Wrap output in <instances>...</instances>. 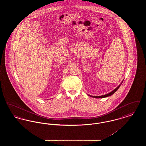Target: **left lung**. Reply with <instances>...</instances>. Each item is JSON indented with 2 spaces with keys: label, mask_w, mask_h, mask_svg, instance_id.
Segmentation results:
<instances>
[{
  "label": "left lung",
  "mask_w": 146,
  "mask_h": 146,
  "mask_svg": "<svg viewBox=\"0 0 146 146\" xmlns=\"http://www.w3.org/2000/svg\"><path fill=\"white\" fill-rule=\"evenodd\" d=\"M120 85H119L118 87H117L116 89H115L114 90L112 91L111 92H110L109 94H106V95H102V96H91V97H95V98H104V97H108V96H111V95H113L114 93H115V92L117 91V90H118V89L119 88V87H120Z\"/></svg>",
  "instance_id": "obj_1"
}]
</instances>
